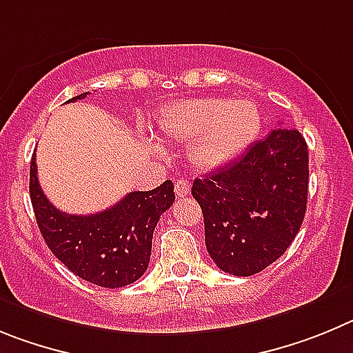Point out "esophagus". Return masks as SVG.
Instances as JSON below:
<instances>
[{
  "label": "esophagus",
  "instance_id": "esophagus-1",
  "mask_svg": "<svg viewBox=\"0 0 353 353\" xmlns=\"http://www.w3.org/2000/svg\"><path fill=\"white\" fill-rule=\"evenodd\" d=\"M174 190H176L177 199H183V196H186L190 193V183L186 179H176Z\"/></svg>",
  "mask_w": 353,
  "mask_h": 353
}]
</instances>
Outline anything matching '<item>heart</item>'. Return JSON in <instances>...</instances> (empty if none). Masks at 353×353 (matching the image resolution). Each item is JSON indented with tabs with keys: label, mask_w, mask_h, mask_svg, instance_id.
<instances>
[{
	"label": "heart",
	"mask_w": 353,
	"mask_h": 353,
	"mask_svg": "<svg viewBox=\"0 0 353 353\" xmlns=\"http://www.w3.org/2000/svg\"><path fill=\"white\" fill-rule=\"evenodd\" d=\"M158 128L170 141L192 142L193 163L212 170L236 160L253 144L262 128V117L252 100L199 98L165 110Z\"/></svg>",
	"instance_id": "1"
}]
</instances>
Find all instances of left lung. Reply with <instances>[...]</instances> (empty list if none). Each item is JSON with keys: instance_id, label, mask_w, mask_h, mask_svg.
Listing matches in <instances>:
<instances>
[{"instance_id": "left-lung-1", "label": "left lung", "mask_w": 353, "mask_h": 353, "mask_svg": "<svg viewBox=\"0 0 353 353\" xmlns=\"http://www.w3.org/2000/svg\"><path fill=\"white\" fill-rule=\"evenodd\" d=\"M307 179L306 141L279 126L236 161L193 181L216 265L252 276L283 255L306 214Z\"/></svg>"}]
</instances>
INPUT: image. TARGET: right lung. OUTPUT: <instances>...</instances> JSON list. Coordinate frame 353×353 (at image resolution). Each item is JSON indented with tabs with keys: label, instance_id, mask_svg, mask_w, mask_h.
Instances as JSON below:
<instances>
[{
	"label": "right lung",
	"instance_id": "obj_1",
	"mask_svg": "<svg viewBox=\"0 0 353 353\" xmlns=\"http://www.w3.org/2000/svg\"><path fill=\"white\" fill-rule=\"evenodd\" d=\"M82 93L68 101L85 98ZM30 195L40 232L50 252L79 278L105 288L137 281L151 256L153 232L160 216L174 204V184L165 181L151 192H132L97 214H66L43 195L31 160Z\"/></svg>",
	"mask_w": 353,
	"mask_h": 353
}]
</instances>
